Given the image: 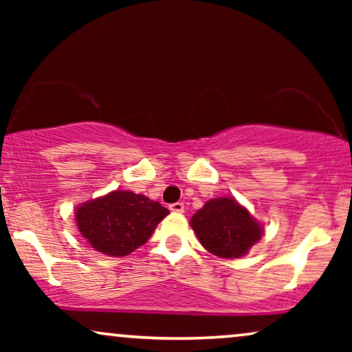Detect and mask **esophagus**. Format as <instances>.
I'll return each mask as SVG.
<instances>
[{
	"instance_id": "esophagus-1",
	"label": "esophagus",
	"mask_w": 352,
	"mask_h": 352,
	"mask_svg": "<svg viewBox=\"0 0 352 352\" xmlns=\"http://www.w3.org/2000/svg\"><path fill=\"white\" fill-rule=\"evenodd\" d=\"M170 210L175 211V213H184V204L182 201H176V204L170 205Z\"/></svg>"
}]
</instances>
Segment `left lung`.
<instances>
[{
	"instance_id": "obj_1",
	"label": "left lung",
	"mask_w": 352,
	"mask_h": 352,
	"mask_svg": "<svg viewBox=\"0 0 352 352\" xmlns=\"http://www.w3.org/2000/svg\"><path fill=\"white\" fill-rule=\"evenodd\" d=\"M200 243L219 258H240L261 239L263 229L234 199H213L192 216Z\"/></svg>"
}]
</instances>
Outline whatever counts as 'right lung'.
<instances>
[{
  "label": "right lung",
  "instance_id": "1",
  "mask_svg": "<svg viewBox=\"0 0 352 352\" xmlns=\"http://www.w3.org/2000/svg\"><path fill=\"white\" fill-rule=\"evenodd\" d=\"M170 213L141 194L115 190L76 208V224L91 247L109 256H126L151 239Z\"/></svg>",
  "mask_w": 352,
  "mask_h": 352
}]
</instances>
